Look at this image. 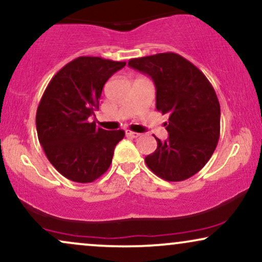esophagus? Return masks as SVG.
Masks as SVG:
<instances>
[{"instance_id":"1","label":"esophagus","mask_w":262,"mask_h":262,"mask_svg":"<svg viewBox=\"0 0 262 262\" xmlns=\"http://www.w3.org/2000/svg\"><path fill=\"white\" fill-rule=\"evenodd\" d=\"M125 134H127L128 137H132V138H138V137H140L139 133H135V132H132V130H125Z\"/></svg>"}]
</instances>
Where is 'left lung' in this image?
<instances>
[{
    "mask_svg": "<svg viewBox=\"0 0 262 262\" xmlns=\"http://www.w3.org/2000/svg\"><path fill=\"white\" fill-rule=\"evenodd\" d=\"M130 68L149 75L156 88V108L168 113V139L157 141L145 157L160 178L181 182L206 165L220 138L221 108L212 85L191 62L173 52L133 58Z\"/></svg>",
    "mask_w": 262,
    "mask_h": 262,
    "instance_id": "8db88e82",
    "label": "left lung"
}]
</instances>
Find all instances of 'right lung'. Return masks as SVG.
Instances as JSON below:
<instances>
[{"instance_id":"1","label":"right lung","mask_w":262,"mask_h":262,"mask_svg":"<svg viewBox=\"0 0 262 262\" xmlns=\"http://www.w3.org/2000/svg\"><path fill=\"white\" fill-rule=\"evenodd\" d=\"M125 62L83 56L59 69L47 85L36 111V130L47 159L77 183H91L112 162L123 130H105L89 117L99 110L102 88Z\"/></svg>"}]
</instances>
